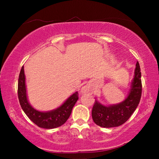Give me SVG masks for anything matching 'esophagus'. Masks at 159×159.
Instances as JSON below:
<instances>
[{
  "label": "esophagus",
  "mask_w": 159,
  "mask_h": 159,
  "mask_svg": "<svg viewBox=\"0 0 159 159\" xmlns=\"http://www.w3.org/2000/svg\"><path fill=\"white\" fill-rule=\"evenodd\" d=\"M90 92H91V89L88 85H84V87H82L81 90L82 93H84V94H85V93H89Z\"/></svg>",
  "instance_id": "1"
}]
</instances>
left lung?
<instances>
[{"label": "left lung", "mask_w": 159, "mask_h": 159, "mask_svg": "<svg viewBox=\"0 0 159 159\" xmlns=\"http://www.w3.org/2000/svg\"><path fill=\"white\" fill-rule=\"evenodd\" d=\"M141 95V72L140 64L138 61L131 89L127 98L120 103L109 106L102 105L95 100L92 109L93 121L97 125L106 128L115 127L123 125L129 119L138 107Z\"/></svg>", "instance_id": "obj_1"}]
</instances>
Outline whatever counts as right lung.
I'll return each mask as SVG.
<instances>
[{
  "mask_svg": "<svg viewBox=\"0 0 159 159\" xmlns=\"http://www.w3.org/2000/svg\"><path fill=\"white\" fill-rule=\"evenodd\" d=\"M18 98L21 108L30 120L39 127L45 129H53L64 125L69 119L74 106L79 98L78 93L76 92L55 110L41 112L34 109L27 101L24 66L21 67L19 76Z\"/></svg>",
  "mask_w": 159,
  "mask_h": 159,
  "instance_id": "add662e5",
  "label": "right lung"
}]
</instances>
